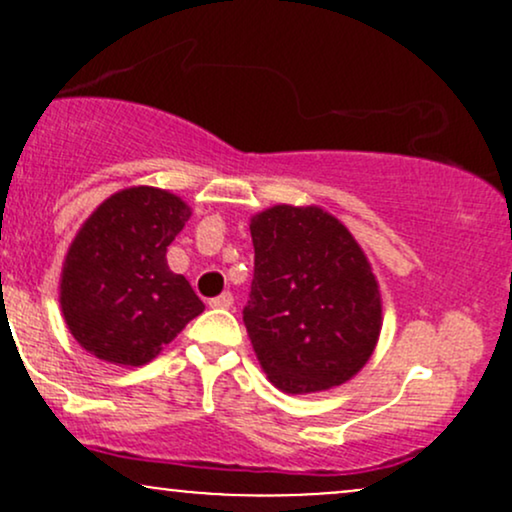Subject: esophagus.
<instances>
[{
    "label": "esophagus",
    "instance_id": "1",
    "mask_svg": "<svg viewBox=\"0 0 512 512\" xmlns=\"http://www.w3.org/2000/svg\"><path fill=\"white\" fill-rule=\"evenodd\" d=\"M209 305H211V308H216V310H228V308H231V305H233L231 291H226V293H221V296L211 298Z\"/></svg>",
    "mask_w": 512,
    "mask_h": 512
}]
</instances>
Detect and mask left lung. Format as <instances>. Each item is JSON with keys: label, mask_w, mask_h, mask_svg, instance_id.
Segmentation results:
<instances>
[{"label": "left lung", "mask_w": 512, "mask_h": 512, "mask_svg": "<svg viewBox=\"0 0 512 512\" xmlns=\"http://www.w3.org/2000/svg\"><path fill=\"white\" fill-rule=\"evenodd\" d=\"M250 233L243 322L269 383L310 395L354 378L383 330V296L358 240L317 204H274L252 216Z\"/></svg>", "instance_id": "1"}]
</instances>
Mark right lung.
Returning <instances> with one entry per match:
<instances>
[{
  "mask_svg": "<svg viewBox=\"0 0 512 512\" xmlns=\"http://www.w3.org/2000/svg\"><path fill=\"white\" fill-rule=\"evenodd\" d=\"M190 216L173 192L134 185L81 223L60 274V308L81 349L115 366H144L202 313L190 281L166 260Z\"/></svg>",
  "mask_w": 512,
  "mask_h": 512,
  "instance_id": "obj_1",
  "label": "right lung"
}]
</instances>
